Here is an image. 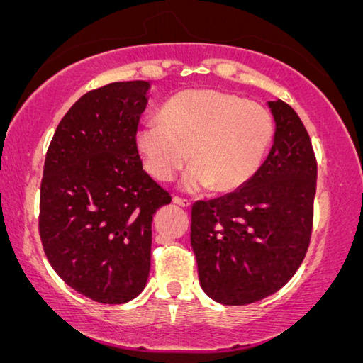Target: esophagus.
<instances>
[{
    "instance_id": "esophagus-1",
    "label": "esophagus",
    "mask_w": 363,
    "mask_h": 363,
    "mask_svg": "<svg viewBox=\"0 0 363 363\" xmlns=\"http://www.w3.org/2000/svg\"><path fill=\"white\" fill-rule=\"evenodd\" d=\"M173 203H177V205H180L183 208H188L191 205V201L188 200V198H182V196H173Z\"/></svg>"
}]
</instances>
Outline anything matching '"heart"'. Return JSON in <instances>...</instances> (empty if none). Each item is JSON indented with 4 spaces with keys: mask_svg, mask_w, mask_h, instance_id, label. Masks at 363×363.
Masks as SVG:
<instances>
[{
    "mask_svg": "<svg viewBox=\"0 0 363 363\" xmlns=\"http://www.w3.org/2000/svg\"><path fill=\"white\" fill-rule=\"evenodd\" d=\"M274 138V118L261 104L215 89H186L160 108V122L137 132L143 168L158 182H172L186 160L183 186L235 191L259 170Z\"/></svg>",
    "mask_w": 363,
    "mask_h": 363,
    "instance_id": "1",
    "label": "heart"
}]
</instances>
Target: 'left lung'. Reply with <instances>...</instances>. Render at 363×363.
Returning a JSON list of instances; mask_svg holds the SVG:
<instances>
[{
  "instance_id": "8db88e82",
  "label": "left lung",
  "mask_w": 363,
  "mask_h": 363,
  "mask_svg": "<svg viewBox=\"0 0 363 363\" xmlns=\"http://www.w3.org/2000/svg\"><path fill=\"white\" fill-rule=\"evenodd\" d=\"M274 143L240 190L191 208V247L203 291L226 306H245L279 291L309 250L317 160L294 108L269 102Z\"/></svg>"
}]
</instances>
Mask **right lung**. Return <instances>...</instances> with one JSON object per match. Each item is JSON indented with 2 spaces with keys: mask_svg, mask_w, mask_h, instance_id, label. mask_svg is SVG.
<instances>
[{
  "mask_svg": "<svg viewBox=\"0 0 363 363\" xmlns=\"http://www.w3.org/2000/svg\"><path fill=\"white\" fill-rule=\"evenodd\" d=\"M148 86L112 82L84 94L59 122L44 160L43 250L67 286L101 304H123L143 291L153 213L172 201L137 150Z\"/></svg>",
  "mask_w": 363,
  "mask_h": 363,
  "instance_id": "add662e5",
  "label": "right lung"
}]
</instances>
